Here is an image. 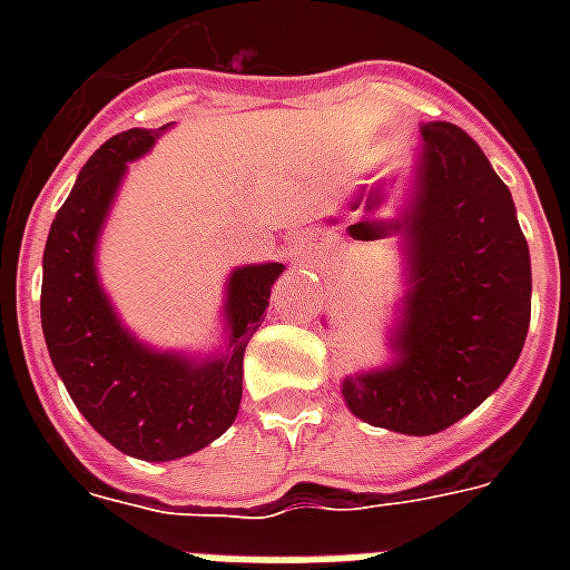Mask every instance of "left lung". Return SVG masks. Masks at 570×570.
<instances>
[{
  "mask_svg": "<svg viewBox=\"0 0 570 570\" xmlns=\"http://www.w3.org/2000/svg\"><path fill=\"white\" fill-rule=\"evenodd\" d=\"M387 235L400 237L403 296L391 360L345 375L351 415L430 436L489 400L522 354L531 256L510 188L464 130L421 125L412 183Z\"/></svg>",
  "mask_w": 570,
  "mask_h": 570,
  "instance_id": "obj_1",
  "label": "left lung"
}]
</instances>
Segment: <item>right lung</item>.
Listing matches in <instances>:
<instances>
[{"instance_id": "add662e5", "label": "right lung", "mask_w": 570, "mask_h": 570, "mask_svg": "<svg viewBox=\"0 0 570 570\" xmlns=\"http://www.w3.org/2000/svg\"><path fill=\"white\" fill-rule=\"evenodd\" d=\"M170 125L125 130L94 151L57 210L42 256V333L57 375L88 424L140 461L195 454L235 424L244 351L265 321L274 281L284 274V262L232 268L223 345L210 354L151 347L125 326L100 284L97 247L128 164L142 158Z\"/></svg>"}]
</instances>
